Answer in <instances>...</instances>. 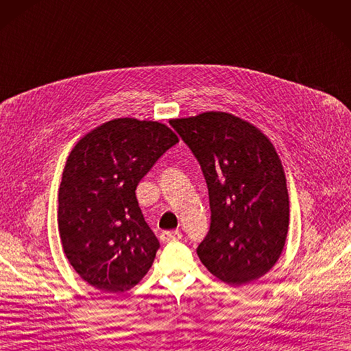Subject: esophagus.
<instances>
[{
	"instance_id": "obj_1",
	"label": "esophagus",
	"mask_w": 351,
	"mask_h": 351,
	"mask_svg": "<svg viewBox=\"0 0 351 351\" xmlns=\"http://www.w3.org/2000/svg\"><path fill=\"white\" fill-rule=\"evenodd\" d=\"M182 237V232L181 231H163L160 234V240L163 241V243H169V241H175L179 240Z\"/></svg>"
}]
</instances>
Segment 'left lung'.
I'll return each mask as SVG.
<instances>
[{
  "instance_id": "obj_1",
  "label": "left lung",
  "mask_w": 351,
  "mask_h": 351,
  "mask_svg": "<svg viewBox=\"0 0 351 351\" xmlns=\"http://www.w3.org/2000/svg\"><path fill=\"white\" fill-rule=\"evenodd\" d=\"M199 160L209 190L210 228L197 247L230 286L267 274L289 228V194L277 151L254 124L222 111L170 120Z\"/></svg>"
}]
</instances>
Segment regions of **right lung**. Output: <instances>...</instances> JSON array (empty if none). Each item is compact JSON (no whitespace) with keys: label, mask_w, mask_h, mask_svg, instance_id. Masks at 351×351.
Segmentation results:
<instances>
[{"label":"right lung","mask_w":351,"mask_h":351,"mask_svg":"<svg viewBox=\"0 0 351 351\" xmlns=\"http://www.w3.org/2000/svg\"><path fill=\"white\" fill-rule=\"evenodd\" d=\"M176 142L163 123L124 117L90 130L69 152L59 186V236L69 264L97 291H129L154 263L160 243L134 190Z\"/></svg>","instance_id":"add662e5"}]
</instances>
